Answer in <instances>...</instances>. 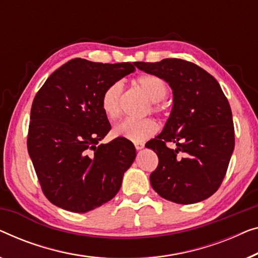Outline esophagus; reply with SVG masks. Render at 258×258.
<instances>
[{
  "instance_id": "esophagus-1",
  "label": "esophagus",
  "mask_w": 258,
  "mask_h": 258,
  "mask_svg": "<svg viewBox=\"0 0 258 258\" xmlns=\"http://www.w3.org/2000/svg\"><path fill=\"white\" fill-rule=\"evenodd\" d=\"M135 148H136V150H142V149L144 148V144L143 143H136Z\"/></svg>"
}]
</instances>
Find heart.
Masks as SVG:
<instances>
[{
	"label": "heart",
	"instance_id": "b5f03b06",
	"mask_svg": "<svg viewBox=\"0 0 258 258\" xmlns=\"http://www.w3.org/2000/svg\"><path fill=\"white\" fill-rule=\"evenodd\" d=\"M137 84L142 91L154 102H159L167 95V84L165 80L154 74H145L137 79ZM123 86L121 83H114L108 86L103 92L101 99V108L106 116L110 120L116 118L121 113ZM165 108L160 104H156L154 111L164 113ZM158 123L151 118L136 120V118H125L114 126L113 133L116 137H122L135 143L147 141L158 132Z\"/></svg>",
	"mask_w": 258,
	"mask_h": 258
}]
</instances>
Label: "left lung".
<instances>
[{
    "mask_svg": "<svg viewBox=\"0 0 258 258\" xmlns=\"http://www.w3.org/2000/svg\"><path fill=\"white\" fill-rule=\"evenodd\" d=\"M135 66L162 78L173 93L172 110L163 132L145 145L159 159L150 174L152 188L175 204L207 199L221 185L234 151L228 100L215 78L193 62L167 58L137 61ZM167 141L176 149L167 148Z\"/></svg>",
    "mask_w": 258,
    "mask_h": 258,
    "instance_id": "8db88e82",
    "label": "left lung"
}]
</instances>
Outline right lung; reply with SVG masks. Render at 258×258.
Masks as SVG:
<instances>
[{
	"instance_id": "obj_1",
	"label": "right lung",
	"mask_w": 258,
	"mask_h": 258,
	"mask_svg": "<svg viewBox=\"0 0 258 258\" xmlns=\"http://www.w3.org/2000/svg\"><path fill=\"white\" fill-rule=\"evenodd\" d=\"M135 71L130 62L76 58L54 71L33 99L28 151L45 197L86 213L113 199L136 157L124 138L98 143L110 130L101 108L108 86Z\"/></svg>"
}]
</instances>
